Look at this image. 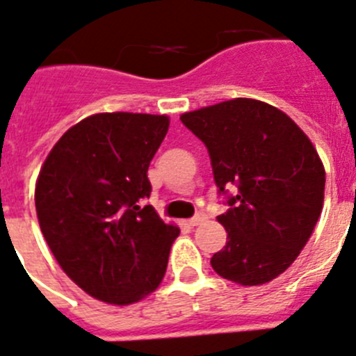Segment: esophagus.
I'll use <instances>...</instances> for the list:
<instances>
[{
	"mask_svg": "<svg viewBox=\"0 0 356 356\" xmlns=\"http://www.w3.org/2000/svg\"><path fill=\"white\" fill-rule=\"evenodd\" d=\"M207 218H208L207 213H197V215H194L191 220H188V224H191V226H200V224H203Z\"/></svg>",
	"mask_w": 356,
	"mask_h": 356,
	"instance_id": "obj_1",
	"label": "esophagus"
}]
</instances>
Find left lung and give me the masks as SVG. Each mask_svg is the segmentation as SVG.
<instances>
[{
	"mask_svg": "<svg viewBox=\"0 0 356 356\" xmlns=\"http://www.w3.org/2000/svg\"><path fill=\"white\" fill-rule=\"evenodd\" d=\"M180 120L207 146L229 207L217 217L227 242L211 268L242 286L270 282L298 257L321 215L325 168L318 152L288 114L261 100H226ZM233 184L234 196L225 188Z\"/></svg>",
	"mask_w": 356,
	"mask_h": 356,
	"instance_id": "8db88e82",
	"label": "left lung"
}]
</instances>
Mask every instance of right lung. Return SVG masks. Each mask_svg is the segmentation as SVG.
Wrapping results in <instances>:
<instances>
[{"label":"right lung","mask_w":356,"mask_h":356,"mask_svg":"<svg viewBox=\"0 0 356 356\" xmlns=\"http://www.w3.org/2000/svg\"><path fill=\"white\" fill-rule=\"evenodd\" d=\"M164 114L100 113L68 129L40 169L35 207L63 272L100 302L129 305L155 291L180 229L152 204L148 168Z\"/></svg>","instance_id":"right-lung-1"}]
</instances>
